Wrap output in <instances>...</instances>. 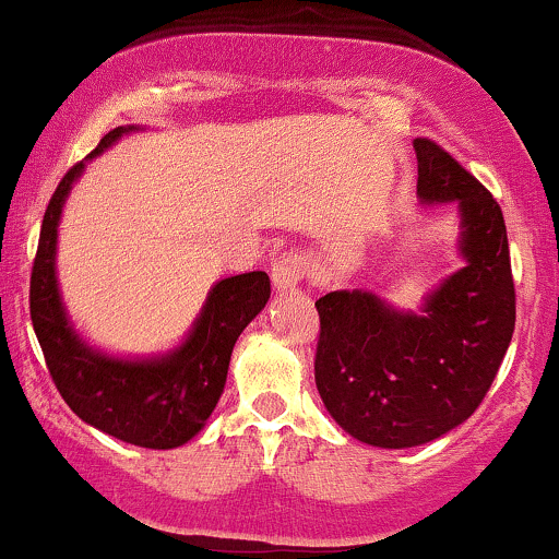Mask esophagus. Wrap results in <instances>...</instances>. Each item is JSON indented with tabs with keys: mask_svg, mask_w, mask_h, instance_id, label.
Segmentation results:
<instances>
[{
	"mask_svg": "<svg viewBox=\"0 0 559 559\" xmlns=\"http://www.w3.org/2000/svg\"><path fill=\"white\" fill-rule=\"evenodd\" d=\"M304 277V259L295 253H282L272 264V282L277 293H293Z\"/></svg>",
	"mask_w": 559,
	"mask_h": 559,
	"instance_id": "1",
	"label": "esophagus"
}]
</instances>
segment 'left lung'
<instances>
[{
	"instance_id": "obj_1",
	"label": "left lung",
	"mask_w": 559,
	"mask_h": 559,
	"mask_svg": "<svg viewBox=\"0 0 559 559\" xmlns=\"http://www.w3.org/2000/svg\"><path fill=\"white\" fill-rule=\"evenodd\" d=\"M418 199L455 203L465 266L400 311L371 290L317 300V386L358 442L405 450L471 418L495 382L515 330V287L500 203L448 151L418 138Z\"/></svg>"
}]
</instances>
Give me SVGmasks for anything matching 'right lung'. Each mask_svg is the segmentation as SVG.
I'll return each mask as SVG.
<instances>
[{
	"mask_svg": "<svg viewBox=\"0 0 559 559\" xmlns=\"http://www.w3.org/2000/svg\"><path fill=\"white\" fill-rule=\"evenodd\" d=\"M135 130V124L109 130L85 162ZM85 162L62 177L46 206L31 274L33 330L59 395L78 418L135 448H180L206 426L225 392L233 347L266 306L272 287L266 272L219 280L186 340L159 356H111L85 343L64 308L57 280L59 219L72 186L85 173Z\"/></svg>",
	"mask_w": 559,
	"mask_h": 559,
	"instance_id": "obj_1",
	"label": "right lung"
}]
</instances>
